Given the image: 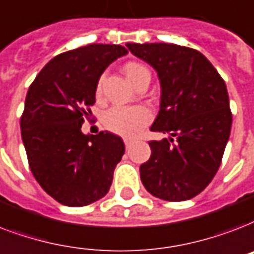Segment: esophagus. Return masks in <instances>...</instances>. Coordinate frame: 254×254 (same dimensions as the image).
Returning <instances> with one entry per match:
<instances>
[{
  "mask_svg": "<svg viewBox=\"0 0 254 254\" xmlns=\"http://www.w3.org/2000/svg\"><path fill=\"white\" fill-rule=\"evenodd\" d=\"M124 142H125V146H127V148H129V146H130V145L134 142V140H131V138H125V140H124Z\"/></svg>",
  "mask_w": 254,
  "mask_h": 254,
  "instance_id": "1",
  "label": "esophagus"
}]
</instances>
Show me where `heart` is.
Listing matches in <instances>:
<instances>
[{
  "label": "heart",
  "instance_id": "obj_1",
  "mask_svg": "<svg viewBox=\"0 0 254 254\" xmlns=\"http://www.w3.org/2000/svg\"><path fill=\"white\" fill-rule=\"evenodd\" d=\"M127 80L134 85L141 77L149 74V70L138 63H127L124 66ZM101 86H97V94H100ZM152 119V113L146 106H114L104 116V125L108 130L124 137H133Z\"/></svg>",
  "mask_w": 254,
  "mask_h": 254
}]
</instances>
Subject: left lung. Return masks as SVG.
Returning a JSON list of instances; mask_svg holds the SVG:
<instances>
[{
  "label": "left lung",
  "instance_id": "obj_1",
  "mask_svg": "<svg viewBox=\"0 0 254 254\" xmlns=\"http://www.w3.org/2000/svg\"><path fill=\"white\" fill-rule=\"evenodd\" d=\"M156 70L160 110L150 130V158L140 166L145 189L165 201H187L204 190L217 173L232 127L229 96L204 54L174 44H127Z\"/></svg>",
  "mask_w": 254,
  "mask_h": 254
}]
</instances>
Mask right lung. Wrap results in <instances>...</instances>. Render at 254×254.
<instances>
[{"label": "right lung", "instance_id": "1", "mask_svg": "<svg viewBox=\"0 0 254 254\" xmlns=\"http://www.w3.org/2000/svg\"><path fill=\"white\" fill-rule=\"evenodd\" d=\"M127 54L121 45L92 44L58 54L33 81L21 135L37 183L60 204L85 206L105 196L125 145L110 131L84 134L101 74Z\"/></svg>", "mask_w": 254, "mask_h": 254}]
</instances>
